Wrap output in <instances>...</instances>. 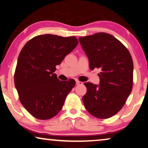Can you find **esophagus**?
Returning <instances> with one entry per match:
<instances>
[{
	"label": "esophagus",
	"mask_w": 148,
	"mask_h": 148,
	"mask_svg": "<svg viewBox=\"0 0 148 148\" xmlns=\"http://www.w3.org/2000/svg\"><path fill=\"white\" fill-rule=\"evenodd\" d=\"M76 84L77 85H83L84 84V83L82 82H79V81H76Z\"/></svg>",
	"instance_id": "obj_1"
}]
</instances>
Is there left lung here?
I'll return each mask as SVG.
<instances>
[{
    "label": "left lung",
    "mask_w": 148,
    "mask_h": 148,
    "mask_svg": "<svg viewBox=\"0 0 148 148\" xmlns=\"http://www.w3.org/2000/svg\"><path fill=\"white\" fill-rule=\"evenodd\" d=\"M79 40L89 58L90 69H101L100 85L84 84V106L95 117L110 118L121 110L132 90V57L127 48L109 34L100 32Z\"/></svg>",
    "instance_id": "8db88e82"
}]
</instances>
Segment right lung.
Returning a JSON list of instances; mask_svg holds the SVG:
<instances>
[{"label":"right lung","mask_w":148,"mask_h":148,"mask_svg":"<svg viewBox=\"0 0 148 148\" xmlns=\"http://www.w3.org/2000/svg\"><path fill=\"white\" fill-rule=\"evenodd\" d=\"M78 43L75 36L44 34L29 40L20 52L15 86L20 102L35 118L50 119L62 109L75 81H60L54 72Z\"/></svg>","instance_id":"right-lung-1"}]
</instances>
